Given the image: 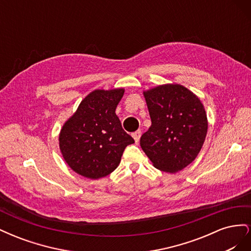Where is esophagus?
Listing matches in <instances>:
<instances>
[{
    "mask_svg": "<svg viewBox=\"0 0 251 251\" xmlns=\"http://www.w3.org/2000/svg\"><path fill=\"white\" fill-rule=\"evenodd\" d=\"M132 136H133V138H134L135 142H136V143H138V142H139V140H140V136H141V131H140V130H138V131H136V132H134V133L132 134Z\"/></svg>",
    "mask_w": 251,
    "mask_h": 251,
    "instance_id": "esophagus-1",
    "label": "esophagus"
}]
</instances>
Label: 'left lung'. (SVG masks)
I'll use <instances>...</instances> for the list:
<instances>
[{
  "label": "left lung",
  "mask_w": 251,
  "mask_h": 251,
  "mask_svg": "<svg viewBox=\"0 0 251 251\" xmlns=\"http://www.w3.org/2000/svg\"><path fill=\"white\" fill-rule=\"evenodd\" d=\"M151 126L140 146L156 169L176 173L191 164L202 149L207 117L200 100L177 83L143 92Z\"/></svg>",
  "instance_id": "1"
}]
</instances>
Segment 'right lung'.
Listing matches in <instances>:
<instances>
[{
  "instance_id": "1",
  "label": "right lung",
  "mask_w": 251,
  "mask_h": 251,
  "mask_svg": "<svg viewBox=\"0 0 251 251\" xmlns=\"http://www.w3.org/2000/svg\"><path fill=\"white\" fill-rule=\"evenodd\" d=\"M124 93V89L94 90L63 126L59 149L75 173L90 179L108 176L119 165L125 149L134 143L115 114Z\"/></svg>"
}]
</instances>
